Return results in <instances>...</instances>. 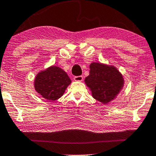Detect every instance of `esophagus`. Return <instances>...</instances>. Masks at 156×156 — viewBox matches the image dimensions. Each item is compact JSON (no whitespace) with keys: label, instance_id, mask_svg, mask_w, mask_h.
Here are the masks:
<instances>
[{"label":"esophagus","instance_id":"obj_1","mask_svg":"<svg viewBox=\"0 0 156 156\" xmlns=\"http://www.w3.org/2000/svg\"><path fill=\"white\" fill-rule=\"evenodd\" d=\"M74 80L75 81H82L83 80V77L82 76H75L73 78Z\"/></svg>","mask_w":156,"mask_h":156}]
</instances>
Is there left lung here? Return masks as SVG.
Here are the masks:
<instances>
[{"instance_id":"left-lung-1","label":"left lung","mask_w":156,"mask_h":156,"mask_svg":"<svg viewBox=\"0 0 156 156\" xmlns=\"http://www.w3.org/2000/svg\"><path fill=\"white\" fill-rule=\"evenodd\" d=\"M85 83L90 88L93 98L106 104L116 98L123 88L125 80L114 66L92 62Z\"/></svg>"}]
</instances>
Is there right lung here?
<instances>
[{
    "mask_svg": "<svg viewBox=\"0 0 156 156\" xmlns=\"http://www.w3.org/2000/svg\"><path fill=\"white\" fill-rule=\"evenodd\" d=\"M71 83V79L63 69L51 66L37 73L34 79V88L41 97L53 101L64 94Z\"/></svg>",
    "mask_w": 156,
    "mask_h": 156,
    "instance_id": "right-lung-1",
    "label": "right lung"
}]
</instances>
